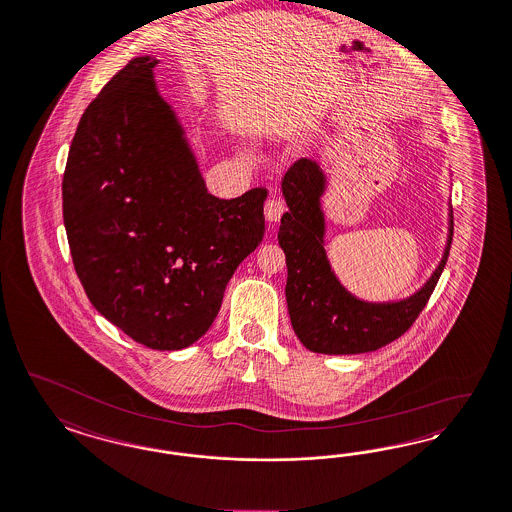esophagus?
<instances>
[{"label":"esophagus","instance_id":"1","mask_svg":"<svg viewBox=\"0 0 512 512\" xmlns=\"http://www.w3.org/2000/svg\"><path fill=\"white\" fill-rule=\"evenodd\" d=\"M285 210L287 208H285V202H283L282 198H268L265 204L266 221H270V223L280 221Z\"/></svg>","mask_w":512,"mask_h":512}]
</instances>
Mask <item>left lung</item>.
<instances>
[{"label":"left lung","mask_w":512,"mask_h":512,"mask_svg":"<svg viewBox=\"0 0 512 512\" xmlns=\"http://www.w3.org/2000/svg\"><path fill=\"white\" fill-rule=\"evenodd\" d=\"M325 189L327 176L316 160H297L283 177L289 210L283 213L278 242L287 265L285 299L291 325L310 352H374L405 335L425 308L448 261L454 234L452 213L441 263L423 287L403 300L367 302L353 297L329 265L323 247L325 213L321 210Z\"/></svg>","instance_id":"left-lung-1"}]
</instances>
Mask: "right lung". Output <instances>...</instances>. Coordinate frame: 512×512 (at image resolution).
<instances>
[{"instance_id":"1","label":"right lung","mask_w":512,"mask_h":512,"mask_svg":"<svg viewBox=\"0 0 512 512\" xmlns=\"http://www.w3.org/2000/svg\"><path fill=\"white\" fill-rule=\"evenodd\" d=\"M155 56L132 58L85 109L62 210L92 306L143 346L183 350L212 327L234 270L265 236L266 189L208 193Z\"/></svg>"}]
</instances>
